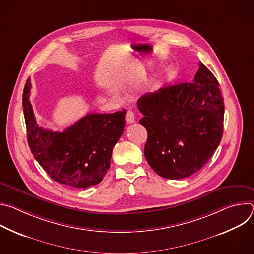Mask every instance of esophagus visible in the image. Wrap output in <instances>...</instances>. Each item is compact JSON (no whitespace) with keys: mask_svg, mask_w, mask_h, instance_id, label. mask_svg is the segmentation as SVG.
<instances>
[{"mask_svg":"<svg viewBox=\"0 0 254 254\" xmlns=\"http://www.w3.org/2000/svg\"><path fill=\"white\" fill-rule=\"evenodd\" d=\"M126 121L127 124L134 123V113L132 111H128L126 116Z\"/></svg>","mask_w":254,"mask_h":254,"instance_id":"obj_1","label":"esophagus"}]
</instances>
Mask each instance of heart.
<instances>
[{
  "mask_svg": "<svg viewBox=\"0 0 254 254\" xmlns=\"http://www.w3.org/2000/svg\"><path fill=\"white\" fill-rule=\"evenodd\" d=\"M172 74V69L171 68H166L164 71V74H163V79H168Z\"/></svg>",
  "mask_w": 254,
  "mask_h": 254,
  "instance_id": "obj_1",
  "label": "heart"
}]
</instances>
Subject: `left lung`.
Returning <instances> with one entry per match:
<instances>
[{
	"mask_svg": "<svg viewBox=\"0 0 254 254\" xmlns=\"http://www.w3.org/2000/svg\"><path fill=\"white\" fill-rule=\"evenodd\" d=\"M137 108L143 115L139 124L148 131L144 156L163 178L183 179L198 172L221 141L223 97L202 62L192 82L143 94Z\"/></svg>",
	"mask_w": 254,
	"mask_h": 254,
	"instance_id": "8db88e82",
	"label": "left lung"
}]
</instances>
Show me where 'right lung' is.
Segmentation results:
<instances>
[{
    "instance_id": "obj_1",
    "label": "right lung",
    "mask_w": 254,
    "mask_h": 254,
    "mask_svg": "<svg viewBox=\"0 0 254 254\" xmlns=\"http://www.w3.org/2000/svg\"><path fill=\"white\" fill-rule=\"evenodd\" d=\"M30 78L24 87L23 110L30 150L55 182L73 188L100 183L111 167L113 149L124 132L126 110L88 114L62 132L38 126L30 102Z\"/></svg>"
}]
</instances>
